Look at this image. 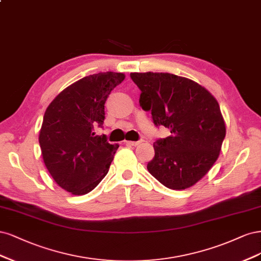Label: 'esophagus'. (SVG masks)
<instances>
[{"label":"esophagus","instance_id":"1","mask_svg":"<svg viewBox=\"0 0 261 261\" xmlns=\"http://www.w3.org/2000/svg\"><path fill=\"white\" fill-rule=\"evenodd\" d=\"M124 143H125V145H129V146H137V145H139L140 143H141V141H124Z\"/></svg>","mask_w":261,"mask_h":261}]
</instances>
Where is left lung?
<instances>
[{
    "label": "left lung",
    "instance_id": "left-lung-1",
    "mask_svg": "<svg viewBox=\"0 0 261 261\" xmlns=\"http://www.w3.org/2000/svg\"><path fill=\"white\" fill-rule=\"evenodd\" d=\"M130 77L142 92V108L171 133L154 143L147 170L168 189L193 187L216 163L225 137L217 99L197 82L172 73L132 72Z\"/></svg>",
    "mask_w": 261,
    "mask_h": 261
}]
</instances>
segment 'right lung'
<instances>
[{"instance_id": "right-lung-1", "label": "right lung", "mask_w": 261, "mask_h": 261, "mask_svg": "<svg viewBox=\"0 0 261 261\" xmlns=\"http://www.w3.org/2000/svg\"><path fill=\"white\" fill-rule=\"evenodd\" d=\"M121 72H98L75 81L46 108L39 133L43 162L54 181L72 195H85L103 180L118 144L95 136L104 104L124 80Z\"/></svg>"}]
</instances>
